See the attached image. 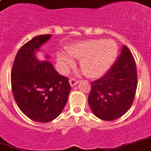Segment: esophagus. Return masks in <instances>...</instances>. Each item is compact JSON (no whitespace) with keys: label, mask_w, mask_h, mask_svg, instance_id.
I'll return each mask as SVG.
<instances>
[{"label":"esophagus","mask_w":151,"mask_h":151,"mask_svg":"<svg viewBox=\"0 0 151 151\" xmlns=\"http://www.w3.org/2000/svg\"><path fill=\"white\" fill-rule=\"evenodd\" d=\"M69 83H70V84L71 86H74L77 85V84L78 83V81L74 78H70V80H69Z\"/></svg>","instance_id":"obj_1"}]
</instances>
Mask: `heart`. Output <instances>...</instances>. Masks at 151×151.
<instances>
[{
  "label": "heart",
  "instance_id": "obj_1",
  "mask_svg": "<svg viewBox=\"0 0 151 151\" xmlns=\"http://www.w3.org/2000/svg\"><path fill=\"white\" fill-rule=\"evenodd\" d=\"M67 51L68 55L65 53L58 55V62L63 72L74 65L72 58L79 59V65L86 77L98 78L111 67L116 59L118 48L112 40L91 39L74 43Z\"/></svg>",
  "mask_w": 151,
  "mask_h": 151
}]
</instances>
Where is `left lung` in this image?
<instances>
[{"label":"left lung","instance_id":"1","mask_svg":"<svg viewBox=\"0 0 151 151\" xmlns=\"http://www.w3.org/2000/svg\"><path fill=\"white\" fill-rule=\"evenodd\" d=\"M137 80L135 59L124 45L117 60L108 72L92 82L88 102L95 116L111 121L124 115L134 101Z\"/></svg>","mask_w":151,"mask_h":151}]
</instances>
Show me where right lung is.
Listing matches in <instances>:
<instances>
[{"label": "right lung", "mask_w": 151, "mask_h": 151, "mask_svg": "<svg viewBox=\"0 0 151 151\" xmlns=\"http://www.w3.org/2000/svg\"><path fill=\"white\" fill-rule=\"evenodd\" d=\"M50 37L51 35H39L25 43L12 68L15 101L25 116L40 123H48L59 116L70 91L68 77L60 75L48 61L40 62L36 58V52Z\"/></svg>", "instance_id": "1"}]
</instances>
